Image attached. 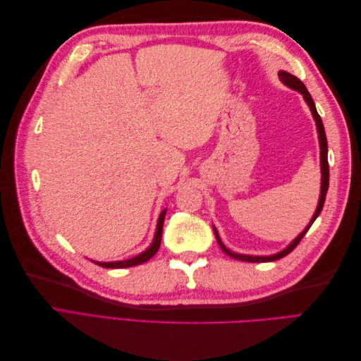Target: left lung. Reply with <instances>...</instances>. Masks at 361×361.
<instances>
[{
	"label": "left lung",
	"mask_w": 361,
	"mask_h": 361,
	"mask_svg": "<svg viewBox=\"0 0 361 361\" xmlns=\"http://www.w3.org/2000/svg\"><path fill=\"white\" fill-rule=\"evenodd\" d=\"M279 78L280 81L285 84L286 87H289V89L292 90H297L298 93L302 94L305 104L309 105L310 111H312V116H313V120L316 123V130H318V140H319V154H321V194H319V200H318V206H316V211L312 216V220L309 221V224L305 226L304 231L293 239V241L286 247L283 248L281 251H279V253L276 255H269V256H251V255H241V253H235V251L228 250L223 241L220 235H218V231L214 226V233H215V238H216V243L218 245H220V248L224 251V253L227 256H231L233 259H238V260H244V262H272V260H279L281 257H285L286 255H289L290 251L297 247L300 244V241L302 239V236L307 233V231L310 228V226L314 223L316 218H318V215L321 214L322 207H324V203H325V195H326V190H329V178H330V171H329V145H326V137H325V129H324V125H322V120L318 114V111H316V106H314V102L312 99V96L309 93V90L305 89V85L297 78V76H293L292 73L286 72V71H280L279 72Z\"/></svg>",
	"instance_id": "1"
}]
</instances>
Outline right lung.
Masks as SVG:
<instances>
[{
	"mask_svg": "<svg viewBox=\"0 0 361 361\" xmlns=\"http://www.w3.org/2000/svg\"><path fill=\"white\" fill-rule=\"evenodd\" d=\"M166 212L167 209H164L161 214H159V218H158V223H157V231H155V236H154V241H152V244L145 250L141 251L140 255L130 257V259H125V260H116V262H96V260H92L94 262L96 265H99L102 268H129V267H135V265H140V264H145V262H147L150 257H154L157 255V251L161 245V236H162V226H164V218H166Z\"/></svg>",
	"mask_w": 361,
	"mask_h": 361,
	"instance_id": "obj_1",
	"label": "right lung"
}]
</instances>
